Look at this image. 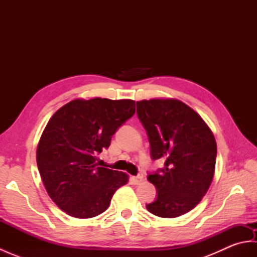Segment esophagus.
<instances>
[{"label":"esophagus","mask_w":257,"mask_h":257,"mask_svg":"<svg viewBox=\"0 0 257 257\" xmlns=\"http://www.w3.org/2000/svg\"><path fill=\"white\" fill-rule=\"evenodd\" d=\"M133 180H134L135 184H140L145 180V177H144V174H139V176H137V177H134Z\"/></svg>","instance_id":"1"}]
</instances>
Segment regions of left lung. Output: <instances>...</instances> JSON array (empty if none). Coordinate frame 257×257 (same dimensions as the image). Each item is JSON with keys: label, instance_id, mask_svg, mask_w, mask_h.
Here are the masks:
<instances>
[{"label": "left lung", "instance_id": "8db88e82", "mask_svg": "<svg viewBox=\"0 0 257 257\" xmlns=\"http://www.w3.org/2000/svg\"><path fill=\"white\" fill-rule=\"evenodd\" d=\"M137 113L148 135L152 160H165L160 172L148 176L158 195L147 210L159 217L181 216L200 203L212 183L214 136L200 114L181 100H140Z\"/></svg>", "mask_w": 257, "mask_h": 257}]
</instances>
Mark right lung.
I'll list each match as a JSON object with an SVG mask.
<instances>
[{"instance_id": "add662e5", "label": "right lung", "mask_w": 257, "mask_h": 257, "mask_svg": "<svg viewBox=\"0 0 257 257\" xmlns=\"http://www.w3.org/2000/svg\"><path fill=\"white\" fill-rule=\"evenodd\" d=\"M132 99H75L53 114L36 150L42 181L51 199L68 215L90 219L105 212L128 174L98 167L97 156L134 116Z\"/></svg>"}]
</instances>
